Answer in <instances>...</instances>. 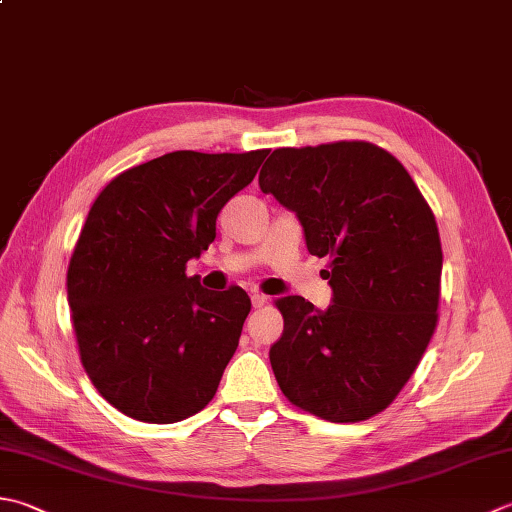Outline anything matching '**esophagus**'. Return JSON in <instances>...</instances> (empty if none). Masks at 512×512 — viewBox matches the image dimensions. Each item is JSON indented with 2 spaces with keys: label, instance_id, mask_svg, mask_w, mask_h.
Masks as SVG:
<instances>
[{
  "label": "esophagus",
  "instance_id": "1",
  "mask_svg": "<svg viewBox=\"0 0 512 512\" xmlns=\"http://www.w3.org/2000/svg\"><path fill=\"white\" fill-rule=\"evenodd\" d=\"M250 302H253L255 308H262L266 304V295L257 293V290H255V293H250Z\"/></svg>",
  "mask_w": 512,
  "mask_h": 512
}]
</instances>
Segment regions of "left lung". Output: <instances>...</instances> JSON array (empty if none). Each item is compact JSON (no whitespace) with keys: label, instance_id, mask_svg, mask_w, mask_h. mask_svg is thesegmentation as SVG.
I'll use <instances>...</instances> for the list:
<instances>
[{"label":"left lung","instance_id":"8db88e82","mask_svg":"<svg viewBox=\"0 0 512 512\" xmlns=\"http://www.w3.org/2000/svg\"><path fill=\"white\" fill-rule=\"evenodd\" d=\"M259 188L293 210L333 304L277 299L284 333L270 366L290 404L326 422H364L393 402L435 333L442 242L397 159L370 142L277 148Z\"/></svg>","mask_w":512,"mask_h":512}]
</instances>
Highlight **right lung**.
Returning <instances> with one entry per match:
<instances>
[{
    "mask_svg": "<svg viewBox=\"0 0 512 512\" xmlns=\"http://www.w3.org/2000/svg\"><path fill=\"white\" fill-rule=\"evenodd\" d=\"M266 155L175 150L124 170L90 206L68 304L90 382L119 413L175 424L215 397L250 297L206 290L186 262L213 244L219 210Z\"/></svg>",
    "mask_w": 512,
    "mask_h": 512,
    "instance_id": "add662e5",
    "label": "right lung"
}]
</instances>
